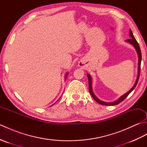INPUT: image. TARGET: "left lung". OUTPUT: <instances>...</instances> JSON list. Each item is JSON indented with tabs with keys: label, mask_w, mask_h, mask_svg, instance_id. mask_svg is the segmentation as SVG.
I'll use <instances>...</instances> for the list:
<instances>
[{
	"label": "left lung",
	"mask_w": 147,
	"mask_h": 147,
	"mask_svg": "<svg viewBox=\"0 0 147 147\" xmlns=\"http://www.w3.org/2000/svg\"><path fill=\"white\" fill-rule=\"evenodd\" d=\"M129 36L131 37V38L128 39V40H126V42L129 43L131 45H132L134 47H135V49H136V51L137 52V54H138V75H137V78H136L135 83L134 84L133 86L129 90L128 92H126L125 94H124V95H123L122 96H121L117 100H115L114 102H104V101L100 100L98 99L94 95V93H93V89H92V77H91V76L89 74H87V76H88V82H89V91H90V94H91V95H92V97L93 98V99H94L96 102H98V104H100L104 105H117L118 104H119L121 102L124 100L127 97V95H128L129 93L131 92L134 89H135V86L137 85V83H138V80H139V77H140V65H141V61H142V53H141V50H140V46L138 45V42H137V41L136 40L135 37H134L133 32H132V31L131 30V29L129 30Z\"/></svg>",
	"instance_id": "8db88e82"
}]
</instances>
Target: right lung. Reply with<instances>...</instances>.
Wrapping results in <instances>:
<instances>
[{
    "label": "right lung",
    "mask_w": 147,
    "mask_h": 147,
    "mask_svg": "<svg viewBox=\"0 0 147 147\" xmlns=\"http://www.w3.org/2000/svg\"><path fill=\"white\" fill-rule=\"evenodd\" d=\"M67 75H68V73H67L66 74H65V78H64V79H65V80H66V78H67ZM57 101H58V100H57ZM56 102H55V103H56ZM53 105H54V104H53ZM51 106H52V105H51Z\"/></svg>",
    "instance_id": "add662e5"
}]
</instances>
